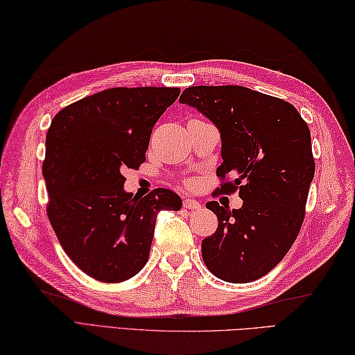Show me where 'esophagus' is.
Returning <instances> with one entry per match:
<instances>
[{"label":"esophagus","instance_id":"1","mask_svg":"<svg viewBox=\"0 0 355 355\" xmlns=\"http://www.w3.org/2000/svg\"><path fill=\"white\" fill-rule=\"evenodd\" d=\"M184 207L185 209H200V203H198L197 200H194V198H187V200H184Z\"/></svg>","mask_w":355,"mask_h":355}]
</instances>
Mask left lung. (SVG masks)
Masks as SVG:
<instances>
[{"label": "left lung", "instance_id": "obj_1", "mask_svg": "<svg viewBox=\"0 0 355 355\" xmlns=\"http://www.w3.org/2000/svg\"><path fill=\"white\" fill-rule=\"evenodd\" d=\"M180 103L200 111L218 128L220 191H239L243 206L218 202V227L202 241L203 262L215 277L248 283L263 277L286 256L306 215L315 176L310 131L289 102L241 85H194Z\"/></svg>", "mask_w": 355, "mask_h": 355}]
</instances>
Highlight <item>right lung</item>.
I'll use <instances>...</instances> for the list:
<instances>
[{
	"label": "right lung",
	"instance_id": "add662e5",
	"mask_svg": "<svg viewBox=\"0 0 355 355\" xmlns=\"http://www.w3.org/2000/svg\"><path fill=\"white\" fill-rule=\"evenodd\" d=\"M178 87H116L58 111L43 161L46 206L60 245L90 277L119 283L149 259L159 211H179L180 197L157 188L144 197L123 189V171L146 161L155 123Z\"/></svg>",
	"mask_w": 355,
	"mask_h": 355
}]
</instances>
